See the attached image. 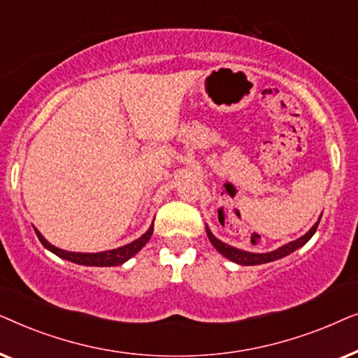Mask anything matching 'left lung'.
Wrapping results in <instances>:
<instances>
[{"label":"left lung","mask_w":358,"mask_h":358,"mask_svg":"<svg viewBox=\"0 0 358 358\" xmlns=\"http://www.w3.org/2000/svg\"><path fill=\"white\" fill-rule=\"evenodd\" d=\"M321 220V218H320ZM317 224H320V222H316L315 227H313L310 231H308L305 236L298 238L296 241H292L285 244V246L278 248L275 249V251L272 252H266V254H254V252H246V251H241V249H236L233 246H228V244H224L220 241V239H217L213 236L212 233H210V229L207 228V234H208V239L210 243L213 244L215 248H217V251L220 254H223L224 257H228L229 261L236 262V264H241V266H257V264H266V262H272V261H277V259H282L288 256V254L296 251L298 248H301L303 244H306L308 241H310L313 234L316 233L317 229Z\"/></svg>","instance_id":"left-lung-1"}]
</instances>
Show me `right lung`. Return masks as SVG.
Listing matches in <instances>:
<instances>
[{
	"mask_svg": "<svg viewBox=\"0 0 358 358\" xmlns=\"http://www.w3.org/2000/svg\"><path fill=\"white\" fill-rule=\"evenodd\" d=\"M36 229V228H34ZM37 238L38 241L43 244V248H47L48 251H52L53 254H57L58 257L66 259V261H71L75 264H81V266H96V267H110V266H120L125 261H129L130 257H134L136 252L140 251L141 248L148 243V239L153 234V224H151L148 231H146L143 236L136 239V241L127 244V246L112 249V251H104V252H96V254H87V252H70V251H63V249H58L55 246H52L50 243L47 241L45 238L42 236L41 233L37 231Z\"/></svg>",
	"mask_w": 358,
	"mask_h": 358,
	"instance_id": "right-lung-1",
	"label": "right lung"
}]
</instances>
